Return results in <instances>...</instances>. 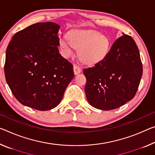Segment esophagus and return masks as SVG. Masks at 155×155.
<instances>
[{
    "label": "esophagus",
    "instance_id": "obj_1",
    "mask_svg": "<svg viewBox=\"0 0 155 155\" xmlns=\"http://www.w3.org/2000/svg\"><path fill=\"white\" fill-rule=\"evenodd\" d=\"M81 68L78 67L77 65H74V73L75 75H77L78 74L81 73Z\"/></svg>",
    "mask_w": 155,
    "mask_h": 155
}]
</instances>
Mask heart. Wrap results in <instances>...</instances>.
<instances>
[{
  "label": "heart",
  "instance_id": "obj_1",
  "mask_svg": "<svg viewBox=\"0 0 155 155\" xmlns=\"http://www.w3.org/2000/svg\"><path fill=\"white\" fill-rule=\"evenodd\" d=\"M60 45L67 56L72 55V49L78 50V56L83 63L94 65L106 56L110 41L106 36L94 30H77L69 34L68 38H61Z\"/></svg>",
  "mask_w": 155,
  "mask_h": 155
}]
</instances>
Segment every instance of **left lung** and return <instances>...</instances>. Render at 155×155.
<instances>
[{"instance_id": "left-lung-1", "label": "left lung", "mask_w": 155, "mask_h": 155, "mask_svg": "<svg viewBox=\"0 0 155 155\" xmlns=\"http://www.w3.org/2000/svg\"><path fill=\"white\" fill-rule=\"evenodd\" d=\"M85 92L95 108H118L134 98L143 74L139 49L130 36L124 34L113 43L106 56L92 68L83 70Z\"/></svg>"}]
</instances>
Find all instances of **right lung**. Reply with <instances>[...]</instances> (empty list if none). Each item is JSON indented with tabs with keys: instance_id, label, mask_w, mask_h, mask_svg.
Returning <instances> with one entry per match:
<instances>
[{
	"instance_id": "1",
	"label": "right lung",
	"mask_w": 155,
	"mask_h": 155,
	"mask_svg": "<svg viewBox=\"0 0 155 155\" xmlns=\"http://www.w3.org/2000/svg\"><path fill=\"white\" fill-rule=\"evenodd\" d=\"M59 29L52 22L33 24L7 46L6 81L21 104L41 111L54 108L74 78L72 64L58 51Z\"/></svg>"
}]
</instances>
